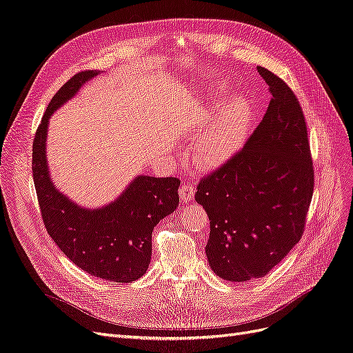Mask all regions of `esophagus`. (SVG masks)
<instances>
[{"label": "esophagus", "mask_w": 353, "mask_h": 353, "mask_svg": "<svg viewBox=\"0 0 353 353\" xmlns=\"http://www.w3.org/2000/svg\"><path fill=\"white\" fill-rule=\"evenodd\" d=\"M194 194V185L193 183H185L181 185L180 190H179V196L181 202H190L193 199Z\"/></svg>", "instance_id": "esophagus-1"}]
</instances>
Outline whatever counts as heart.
<instances>
[{
	"label": "heart",
	"instance_id": "obj_1",
	"mask_svg": "<svg viewBox=\"0 0 353 353\" xmlns=\"http://www.w3.org/2000/svg\"><path fill=\"white\" fill-rule=\"evenodd\" d=\"M194 139L193 163L201 168H211L225 163L244 143L252 123V108L244 99H234L221 109L211 108L203 114L210 121Z\"/></svg>",
	"mask_w": 353,
	"mask_h": 353
}]
</instances>
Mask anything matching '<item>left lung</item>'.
<instances>
[{
	"instance_id": "left-lung-1",
	"label": "left lung",
	"mask_w": 353,
	"mask_h": 353,
	"mask_svg": "<svg viewBox=\"0 0 353 353\" xmlns=\"http://www.w3.org/2000/svg\"><path fill=\"white\" fill-rule=\"evenodd\" d=\"M269 85L263 121L223 165L201 179L194 199L210 216L205 247L215 275L263 278L301 240L314 190L307 123L294 91L257 67Z\"/></svg>"
}]
</instances>
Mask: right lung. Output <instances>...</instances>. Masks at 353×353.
<instances>
[{
	"label": "right lung",
	"instance_id": "1",
	"mask_svg": "<svg viewBox=\"0 0 353 353\" xmlns=\"http://www.w3.org/2000/svg\"><path fill=\"white\" fill-rule=\"evenodd\" d=\"M97 74L96 70L75 74L48 104L33 139V181L46 231L62 253L90 275L128 283L147 272L152 230L179 206L180 180L138 176L119 198L100 210L78 206L55 189L46 164L49 117Z\"/></svg>",
	"mask_w": 353,
	"mask_h": 353
}]
</instances>
